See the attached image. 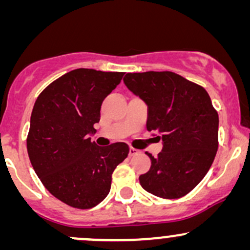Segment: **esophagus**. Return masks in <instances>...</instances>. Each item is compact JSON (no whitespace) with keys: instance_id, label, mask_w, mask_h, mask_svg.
Instances as JSON below:
<instances>
[{"instance_id":"1","label":"esophagus","mask_w":250,"mask_h":250,"mask_svg":"<svg viewBox=\"0 0 250 250\" xmlns=\"http://www.w3.org/2000/svg\"><path fill=\"white\" fill-rule=\"evenodd\" d=\"M139 153H140L139 149H135L133 147L129 149V156H134V155H137Z\"/></svg>"}]
</instances>
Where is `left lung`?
Returning <instances> with one entry per match:
<instances>
[{
  "mask_svg": "<svg viewBox=\"0 0 250 250\" xmlns=\"http://www.w3.org/2000/svg\"><path fill=\"white\" fill-rule=\"evenodd\" d=\"M123 82L148 105L147 129L161 136L140 183L162 199H180L202 181L219 147V114L206 89L173 71L128 73Z\"/></svg>",
  "mask_w": 250,
  "mask_h": 250,
  "instance_id": "obj_1",
  "label": "left lung"
}]
</instances>
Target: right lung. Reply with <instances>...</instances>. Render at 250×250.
Masks as SVG:
<instances>
[{"mask_svg": "<svg viewBox=\"0 0 250 250\" xmlns=\"http://www.w3.org/2000/svg\"><path fill=\"white\" fill-rule=\"evenodd\" d=\"M125 73L71 70L37 97L27 137L34 170L51 195L70 207H95L109 194L111 175L129 154L125 142L100 147L95 133L103 100Z\"/></svg>", "mask_w": 250, "mask_h": 250, "instance_id": "1", "label": "right lung"}]
</instances>
